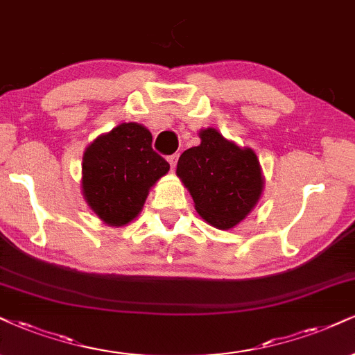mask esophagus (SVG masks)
<instances>
[{
	"instance_id": "34e87169",
	"label": "esophagus",
	"mask_w": 355,
	"mask_h": 355,
	"mask_svg": "<svg viewBox=\"0 0 355 355\" xmlns=\"http://www.w3.org/2000/svg\"><path fill=\"white\" fill-rule=\"evenodd\" d=\"M178 157H179V155H171V156L168 157V161H169V166H171V169H174V168H176V164H178Z\"/></svg>"
}]
</instances>
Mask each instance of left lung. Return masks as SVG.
<instances>
[{
	"label": "left lung",
	"instance_id": "obj_1",
	"mask_svg": "<svg viewBox=\"0 0 355 355\" xmlns=\"http://www.w3.org/2000/svg\"><path fill=\"white\" fill-rule=\"evenodd\" d=\"M199 138V146L179 157L176 174L205 222L216 229H234L263 192L260 161L255 151L237 146L216 128L200 130Z\"/></svg>",
	"mask_w": 355,
	"mask_h": 355
}]
</instances>
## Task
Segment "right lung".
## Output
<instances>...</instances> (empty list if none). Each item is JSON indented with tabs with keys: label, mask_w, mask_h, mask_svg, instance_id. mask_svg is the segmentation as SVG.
Returning a JSON list of instances; mask_svg holds the SVG:
<instances>
[{
	"label": "right lung",
	"mask_w": 355,
	"mask_h": 355,
	"mask_svg": "<svg viewBox=\"0 0 355 355\" xmlns=\"http://www.w3.org/2000/svg\"><path fill=\"white\" fill-rule=\"evenodd\" d=\"M150 130L121 123L95 138L82 159V194L112 227L126 225L141 212L150 189L169 171L151 148Z\"/></svg>",
	"instance_id": "right-lung-1"
}]
</instances>
